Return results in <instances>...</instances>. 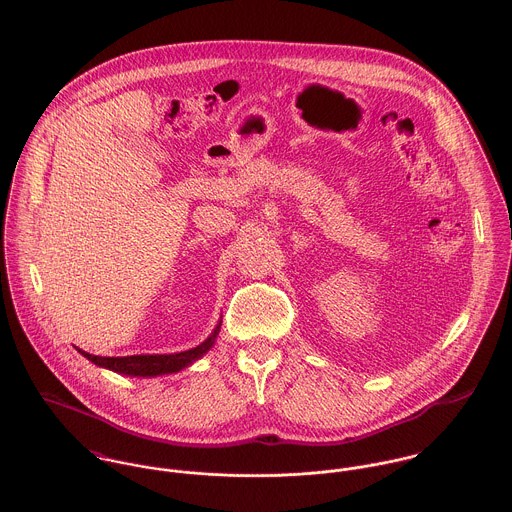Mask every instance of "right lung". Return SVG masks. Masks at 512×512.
<instances>
[{"label":"right lung","instance_id":"right-lung-1","mask_svg":"<svg viewBox=\"0 0 512 512\" xmlns=\"http://www.w3.org/2000/svg\"><path fill=\"white\" fill-rule=\"evenodd\" d=\"M220 327V325H219ZM219 327L215 329V333L201 343L199 347L191 349V351H183V353H175V355H134V357H94L90 353H84L78 349L80 355H84L88 361H92L94 365L110 368L114 372L120 374H130V376H157V374H167V372H177L185 366L191 365L193 361H197L199 357H203L215 343L217 335H219Z\"/></svg>","mask_w":512,"mask_h":512}]
</instances>
